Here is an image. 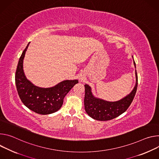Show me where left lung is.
Here are the masks:
<instances>
[{
  "instance_id": "obj_1",
  "label": "left lung",
  "mask_w": 159,
  "mask_h": 159,
  "mask_svg": "<svg viewBox=\"0 0 159 159\" xmlns=\"http://www.w3.org/2000/svg\"><path fill=\"white\" fill-rule=\"evenodd\" d=\"M134 64L136 67L134 61ZM135 73L136 81L132 92L125 98L116 102H108L95 97L92 94L91 87L88 84H84V104L85 111L88 115L95 120L104 121L114 119L124 113L132 103L137 90L138 76L136 70Z\"/></svg>"
}]
</instances>
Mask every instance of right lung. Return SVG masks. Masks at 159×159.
<instances>
[{"mask_svg": "<svg viewBox=\"0 0 159 159\" xmlns=\"http://www.w3.org/2000/svg\"><path fill=\"white\" fill-rule=\"evenodd\" d=\"M29 43L17 64L15 75L17 91L21 100L29 109L42 115L52 114L60 109L65 96L78 80H65L47 89L34 86L27 80L23 71V59Z\"/></svg>", "mask_w": 159, "mask_h": 159, "instance_id": "add662e5", "label": "right lung"}]
</instances>
